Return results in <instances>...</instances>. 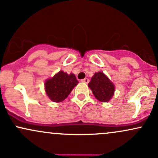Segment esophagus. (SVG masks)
Returning <instances> with one entry per match:
<instances>
[{
	"label": "esophagus",
	"mask_w": 158,
	"mask_h": 158,
	"mask_svg": "<svg viewBox=\"0 0 158 158\" xmlns=\"http://www.w3.org/2000/svg\"><path fill=\"white\" fill-rule=\"evenodd\" d=\"M81 82H84V83H86V84H87V83H89V79L84 78V79L81 80Z\"/></svg>",
	"instance_id": "obj_1"
}]
</instances>
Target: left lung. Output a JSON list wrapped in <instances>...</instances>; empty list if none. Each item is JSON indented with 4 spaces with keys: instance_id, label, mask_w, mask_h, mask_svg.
<instances>
[{
    "instance_id": "1",
    "label": "left lung",
    "mask_w": 158,
    "mask_h": 158,
    "mask_svg": "<svg viewBox=\"0 0 158 158\" xmlns=\"http://www.w3.org/2000/svg\"><path fill=\"white\" fill-rule=\"evenodd\" d=\"M88 86L91 89L95 97L102 102L109 101L114 93L113 83L101 72L95 73Z\"/></svg>"
}]
</instances>
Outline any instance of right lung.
<instances>
[{"label":"right lung","mask_w":158,"mask_h":158,"mask_svg":"<svg viewBox=\"0 0 158 158\" xmlns=\"http://www.w3.org/2000/svg\"><path fill=\"white\" fill-rule=\"evenodd\" d=\"M78 83L74 74L60 71L45 82L46 93L52 101L59 102L68 97Z\"/></svg>","instance_id":"1"}]
</instances>
